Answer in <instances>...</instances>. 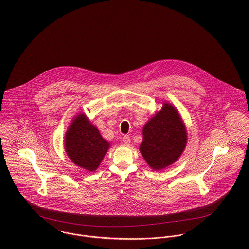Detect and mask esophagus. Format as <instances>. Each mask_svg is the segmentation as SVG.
Returning <instances> with one entry per match:
<instances>
[{
  "mask_svg": "<svg viewBox=\"0 0 249 249\" xmlns=\"http://www.w3.org/2000/svg\"><path fill=\"white\" fill-rule=\"evenodd\" d=\"M123 142H124V143H125V144H129L130 143V137L128 135H124L123 137Z\"/></svg>",
  "mask_w": 249,
  "mask_h": 249,
  "instance_id": "esophagus-1",
  "label": "esophagus"
}]
</instances>
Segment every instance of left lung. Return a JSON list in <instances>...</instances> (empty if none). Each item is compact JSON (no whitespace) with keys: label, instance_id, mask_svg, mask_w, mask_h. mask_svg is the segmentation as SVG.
<instances>
[{"label":"left lung","instance_id":"obj_1","mask_svg":"<svg viewBox=\"0 0 249 249\" xmlns=\"http://www.w3.org/2000/svg\"><path fill=\"white\" fill-rule=\"evenodd\" d=\"M186 142V129L178 110L165 104L144 125L140 151L150 168L162 170L178 160Z\"/></svg>","mask_w":249,"mask_h":249}]
</instances>
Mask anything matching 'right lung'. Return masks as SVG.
<instances>
[{
	"label": "right lung",
	"mask_w": 249,
	"mask_h": 249,
	"mask_svg": "<svg viewBox=\"0 0 249 249\" xmlns=\"http://www.w3.org/2000/svg\"><path fill=\"white\" fill-rule=\"evenodd\" d=\"M108 147L109 142L84 115H79L72 121L65 136V149L75 165L94 172L104 159Z\"/></svg>",
	"instance_id": "obj_1"
}]
</instances>
